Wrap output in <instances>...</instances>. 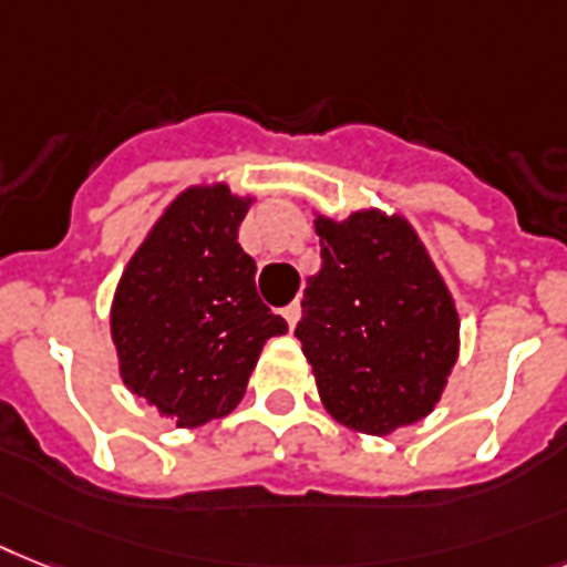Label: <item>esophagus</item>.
<instances>
[{
	"label": "esophagus",
	"mask_w": 567,
	"mask_h": 567,
	"mask_svg": "<svg viewBox=\"0 0 567 567\" xmlns=\"http://www.w3.org/2000/svg\"><path fill=\"white\" fill-rule=\"evenodd\" d=\"M299 315H302V308H299V302H291V306L282 308V317H285V323H288V329H293V326L299 323Z\"/></svg>",
	"instance_id": "esophagus-1"
}]
</instances>
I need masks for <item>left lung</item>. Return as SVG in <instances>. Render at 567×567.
<instances>
[{"mask_svg":"<svg viewBox=\"0 0 567 567\" xmlns=\"http://www.w3.org/2000/svg\"><path fill=\"white\" fill-rule=\"evenodd\" d=\"M320 270L308 276L302 355L340 425L384 436L425 419L460 352L454 297L402 215H317Z\"/></svg>","mask_w":567,"mask_h":567,"instance_id":"obj_1","label":"left lung"}]
</instances>
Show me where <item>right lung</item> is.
Wrapping results in <instances>:
<instances>
[{
  "instance_id": "add662e5",
  "label": "right lung",
  "mask_w": 567,
  "mask_h": 567,
  "mask_svg": "<svg viewBox=\"0 0 567 567\" xmlns=\"http://www.w3.org/2000/svg\"><path fill=\"white\" fill-rule=\"evenodd\" d=\"M250 204L227 183L186 188L118 279L110 334L122 381L177 427L236 411L261 347L288 331L238 244Z\"/></svg>"
}]
</instances>
